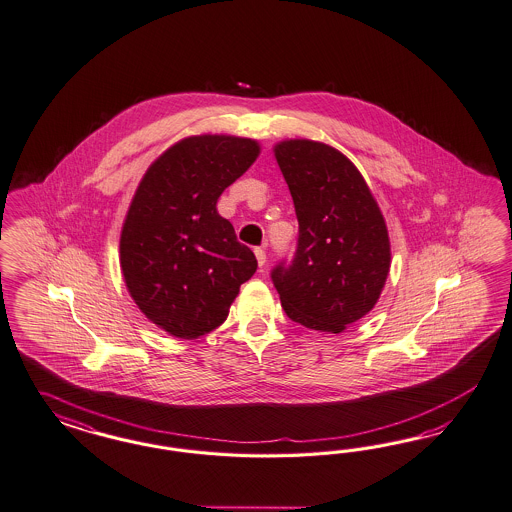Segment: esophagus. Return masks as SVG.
<instances>
[{
    "mask_svg": "<svg viewBox=\"0 0 512 512\" xmlns=\"http://www.w3.org/2000/svg\"><path fill=\"white\" fill-rule=\"evenodd\" d=\"M255 257H257V263L263 268L266 263V251L263 248H255Z\"/></svg>",
    "mask_w": 512,
    "mask_h": 512,
    "instance_id": "34e87169",
    "label": "esophagus"
}]
</instances>
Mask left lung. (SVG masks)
<instances>
[{
    "label": "left lung",
    "instance_id": "8db88e82",
    "mask_svg": "<svg viewBox=\"0 0 512 512\" xmlns=\"http://www.w3.org/2000/svg\"><path fill=\"white\" fill-rule=\"evenodd\" d=\"M298 219L293 261L272 281L289 319L340 334L377 304L390 270L387 223L357 167L308 139L274 146Z\"/></svg>",
    "mask_w": 512,
    "mask_h": 512
}]
</instances>
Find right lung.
Here are the masks:
<instances>
[{
  "mask_svg": "<svg viewBox=\"0 0 512 512\" xmlns=\"http://www.w3.org/2000/svg\"><path fill=\"white\" fill-rule=\"evenodd\" d=\"M259 152L253 139L187 137L155 159L133 195L120 236L125 287L174 338L193 340L221 325L257 270L216 204Z\"/></svg>",
  "mask_w": 512,
  "mask_h": 512,
  "instance_id": "add662e5",
  "label": "right lung"
}]
</instances>
